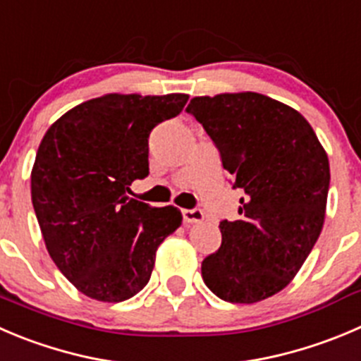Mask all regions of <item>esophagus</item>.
<instances>
[{"instance_id": "esophagus-1", "label": "esophagus", "mask_w": 361, "mask_h": 361, "mask_svg": "<svg viewBox=\"0 0 361 361\" xmlns=\"http://www.w3.org/2000/svg\"><path fill=\"white\" fill-rule=\"evenodd\" d=\"M183 219L184 223H200L204 219V211L202 209H184Z\"/></svg>"}]
</instances>
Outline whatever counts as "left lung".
<instances>
[{"mask_svg":"<svg viewBox=\"0 0 361 361\" xmlns=\"http://www.w3.org/2000/svg\"><path fill=\"white\" fill-rule=\"evenodd\" d=\"M186 111L245 191L239 219L219 221L221 246L204 259L202 278L223 301L266 300L289 286L321 234L328 156L301 113L262 94L195 97Z\"/></svg>","mask_w":361,"mask_h":361,"instance_id":"1","label":"left lung"}]
</instances>
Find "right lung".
Instances as JSON below:
<instances>
[{
  "instance_id": "1",
  "label": "right lung",
  "mask_w": 361,
  "mask_h": 361,
  "mask_svg": "<svg viewBox=\"0 0 361 361\" xmlns=\"http://www.w3.org/2000/svg\"><path fill=\"white\" fill-rule=\"evenodd\" d=\"M186 94H108L47 129L32 170V202L51 259L72 286L118 303L149 283L161 243L183 223L173 205L129 198L149 175V136Z\"/></svg>"
}]
</instances>
